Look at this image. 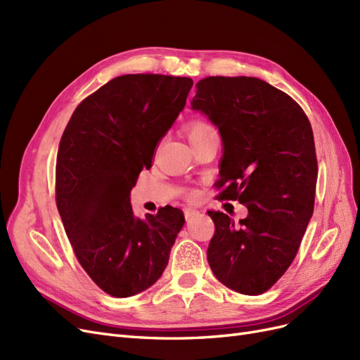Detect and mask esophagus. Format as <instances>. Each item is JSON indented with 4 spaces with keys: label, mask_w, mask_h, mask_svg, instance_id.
Here are the masks:
<instances>
[{
    "label": "esophagus",
    "mask_w": 360,
    "mask_h": 360,
    "mask_svg": "<svg viewBox=\"0 0 360 360\" xmlns=\"http://www.w3.org/2000/svg\"><path fill=\"white\" fill-rule=\"evenodd\" d=\"M183 213H184V217H186V219L189 221L191 219V217H193L195 214H197L198 212L197 210H195V209H189V207H186V209H184L183 210Z\"/></svg>",
    "instance_id": "esophagus-1"
}]
</instances>
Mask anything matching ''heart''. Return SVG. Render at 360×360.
Here are the masks:
<instances>
[{"label": "heart", "mask_w": 360, "mask_h": 360, "mask_svg": "<svg viewBox=\"0 0 360 360\" xmlns=\"http://www.w3.org/2000/svg\"><path fill=\"white\" fill-rule=\"evenodd\" d=\"M184 130H186V135H188L191 143H192V141H195V139L204 138V136L210 135V134H216L214 129L202 118H193V120H191V122L186 124V129H184Z\"/></svg>", "instance_id": "obj_1"}]
</instances>
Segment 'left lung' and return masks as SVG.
I'll return each mask as SVG.
<instances>
[{"mask_svg":"<svg viewBox=\"0 0 360 360\" xmlns=\"http://www.w3.org/2000/svg\"><path fill=\"white\" fill-rule=\"evenodd\" d=\"M191 105L219 129V198L248 207L238 224L209 212L214 234L207 259L225 287L263 294L291 266L314 212L319 167L311 123L287 93L250 76L204 78Z\"/></svg>","mask_w":360,"mask_h":360,"instance_id":"left-lung-1","label":"left lung"}]
</instances>
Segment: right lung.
I'll return each instance as SVG.
<instances>
[{"instance_id":"right-lung-1","label":"right lung","mask_w":360,"mask_h":360,"mask_svg":"<svg viewBox=\"0 0 360 360\" xmlns=\"http://www.w3.org/2000/svg\"><path fill=\"white\" fill-rule=\"evenodd\" d=\"M192 85L180 76H118L85 97L64 129L57 209L79 264L110 296L129 297L153 285L184 224L183 212L171 205L138 219L130 191L151 167Z\"/></svg>"}]
</instances>
